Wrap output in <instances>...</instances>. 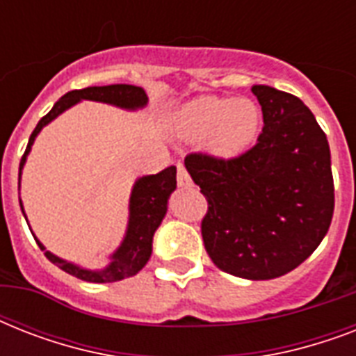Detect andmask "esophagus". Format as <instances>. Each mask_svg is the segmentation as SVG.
Segmentation results:
<instances>
[{"instance_id":"34e87169","label":"esophagus","mask_w":356,"mask_h":356,"mask_svg":"<svg viewBox=\"0 0 356 356\" xmlns=\"http://www.w3.org/2000/svg\"><path fill=\"white\" fill-rule=\"evenodd\" d=\"M177 184L181 186V188L192 186V179H190L186 168H184L181 162H177Z\"/></svg>"}]
</instances>
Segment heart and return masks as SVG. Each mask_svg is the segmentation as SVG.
<instances>
[{
	"label": "heart",
	"mask_w": 356,
	"mask_h": 356,
	"mask_svg": "<svg viewBox=\"0 0 356 356\" xmlns=\"http://www.w3.org/2000/svg\"><path fill=\"white\" fill-rule=\"evenodd\" d=\"M262 111L249 97L200 96L173 114L172 129L179 138H205L212 156L231 161L242 156L260 133Z\"/></svg>",
	"instance_id": "1"
}]
</instances>
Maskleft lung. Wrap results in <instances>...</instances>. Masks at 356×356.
I'll use <instances>...</instances> for the list:
<instances>
[{"mask_svg": "<svg viewBox=\"0 0 356 356\" xmlns=\"http://www.w3.org/2000/svg\"><path fill=\"white\" fill-rule=\"evenodd\" d=\"M264 127L242 156L194 153L190 177L209 201L201 223L205 249L222 271L268 281L314 253L334 211L331 149L299 97L268 85L251 88Z\"/></svg>", "mask_w": 356, "mask_h": 356, "instance_id": "obj_1", "label": "left lung"}]
</instances>
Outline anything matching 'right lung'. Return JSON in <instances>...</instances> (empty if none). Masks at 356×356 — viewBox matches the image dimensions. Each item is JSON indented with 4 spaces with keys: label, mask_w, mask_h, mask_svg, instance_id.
Instances as JSON below:
<instances>
[{
    "label": "right lung",
    "mask_w": 356,
    "mask_h": 356,
    "mask_svg": "<svg viewBox=\"0 0 356 356\" xmlns=\"http://www.w3.org/2000/svg\"><path fill=\"white\" fill-rule=\"evenodd\" d=\"M99 102L113 105V107L123 108V111H140L147 105V96L144 88L134 85H108V86H88L83 90H72L64 94L58 99L49 113L38 122L33 134H31L29 144L25 149L22 162H19V175H18V188L22 181V170L25 166L27 155L31 153V147L35 144L36 136L47 123L66 113L68 108L77 105L79 102ZM177 188V168L170 166L155 175H144L134 181L131 197H129V220L127 229L123 234L122 243L118 249L108 257V262L103 268H85V266L75 264L70 260H64L51 251H47L46 245L35 236L36 243L42 251H46V257L51 260L53 264L58 266L70 275L77 277L81 281L86 282H116L127 277L136 275L151 257L153 251V236L159 225L162 223L168 212V200L173 194V190ZM19 207L24 212V205L19 200ZM25 216V214H24ZM27 220V216H25Z\"/></svg>",
    "instance_id": "add662e5"
}]
</instances>
